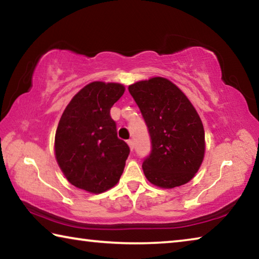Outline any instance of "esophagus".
I'll list each match as a JSON object with an SVG mask.
<instances>
[{
	"mask_svg": "<svg viewBox=\"0 0 259 259\" xmlns=\"http://www.w3.org/2000/svg\"><path fill=\"white\" fill-rule=\"evenodd\" d=\"M126 143H128V145H129V147H130V150H131V151H134V142H133V139H129L128 142H126Z\"/></svg>",
	"mask_w": 259,
	"mask_h": 259,
	"instance_id": "esophagus-1",
	"label": "esophagus"
}]
</instances>
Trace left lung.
Instances as JSON below:
<instances>
[{"instance_id":"left-lung-1","label":"left lung","mask_w":259,"mask_h":259,"mask_svg":"<svg viewBox=\"0 0 259 259\" xmlns=\"http://www.w3.org/2000/svg\"><path fill=\"white\" fill-rule=\"evenodd\" d=\"M152 140L143 162L147 181L174 188L191 181L202 164L205 142L202 121L185 94L164 77H152L129 85Z\"/></svg>"}]
</instances>
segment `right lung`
<instances>
[{"instance_id":"right-lung-1","label":"right lung","mask_w":259,"mask_h":259,"mask_svg":"<svg viewBox=\"0 0 259 259\" xmlns=\"http://www.w3.org/2000/svg\"><path fill=\"white\" fill-rule=\"evenodd\" d=\"M120 83L91 82L65 108L55 136V155L67 181L89 193L115 186L130 148L117 138L109 111L124 94Z\"/></svg>"}]
</instances>
